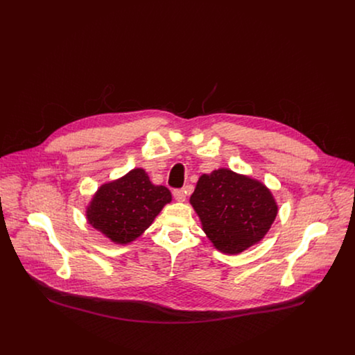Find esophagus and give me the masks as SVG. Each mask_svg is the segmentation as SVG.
Segmentation results:
<instances>
[{"label":"esophagus","instance_id":"esophagus-1","mask_svg":"<svg viewBox=\"0 0 355 355\" xmlns=\"http://www.w3.org/2000/svg\"><path fill=\"white\" fill-rule=\"evenodd\" d=\"M173 195H174V199L177 202H185V199H187V191L185 189H175L173 192Z\"/></svg>","mask_w":355,"mask_h":355}]
</instances>
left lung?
<instances>
[{"label": "left lung", "instance_id": "8db88e82", "mask_svg": "<svg viewBox=\"0 0 355 355\" xmlns=\"http://www.w3.org/2000/svg\"><path fill=\"white\" fill-rule=\"evenodd\" d=\"M191 205L214 247L230 255L259 243L279 210L272 192L262 182L229 168L203 174Z\"/></svg>", "mask_w": 355, "mask_h": 355}]
</instances>
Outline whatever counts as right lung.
Listing matches in <instances>:
<instances>
[{
  "mask_svg": "<svg viewBox=\"0 0 355 355\" xmlns=\"http://www.w3.org/2000/svg\"><path fill=\"white\" fill-rule=\"evenodd\" d=\"M171 202L166 187L153 185L142 168L98 188L86 216L89 223L115 244H128L141 236L164 205Z\"/></svg>",
  "mask_w": 355,
  "mask_h": 355,
  "instance_id": "obj_1",
  "label": "right lung"
}]
</instances>
